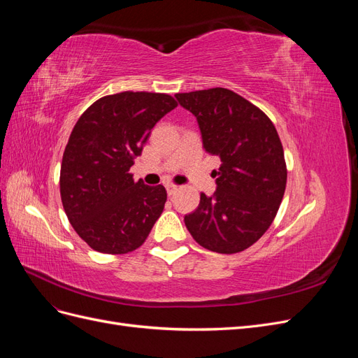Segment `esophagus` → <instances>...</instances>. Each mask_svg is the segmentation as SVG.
I'll list each match as a JSON object with an SVG mask.
<instances>
[{
	"mask_svg": "<svg viewBox=\"0 0 358 358\" xmlns=\"http://www.w3.org/2000/svg\"><path fill=\"white\" fill-rule=\"evenodd\" d=\"M166 189H167V194H169V196H173V194H175V192L178 191V187H176V185H167V187H166Z\"/></svg>",
	"mask_w": 358,
	"mask_h": 358,
	"instance_id": "esophagus-1",
	"label": "esophagus"
}]
</instances>
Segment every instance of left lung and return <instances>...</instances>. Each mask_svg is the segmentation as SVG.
<instances>
[{
    "label": "left lung",
    "mask_w": 358,
    "mask_h": 358,
    "mask_svg": "<svg viewBox=\"0 0 358 358\" xmlns=\"http://www.w3.org/2000/svg\"><path fill=\"white\" fill-rule=\"evenodd\" d=\"M175 96L197 117L206 152L222 162L213 196L201 192L199 208L183 221L194 241L209 251H245L273 222L285 192L287 166L276 128L264 112L230 90Z\"/></svg>",
    "instance_id": "1"
}]
</instances>
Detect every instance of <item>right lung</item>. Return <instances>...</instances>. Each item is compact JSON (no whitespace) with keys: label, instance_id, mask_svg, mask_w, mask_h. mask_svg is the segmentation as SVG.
Segmentation results:
<instances>
[{"label":"right lung","instance_id":"1","mask_svg":"<svg viewBox=\"0 0 358 358\" xmlns=\"http://www.w3.org/2000/svg\"><path fill=\"white\" fill-rule=\"evenodd\" d=\"M176 106L167 94L125 91L96 100L76 122L62 157L61 200L94 251H134L162 213L166 188L134 182L129 167L150 129Z\"/></svg>","mask_w":358,"mask_h":358}]
</instances>
